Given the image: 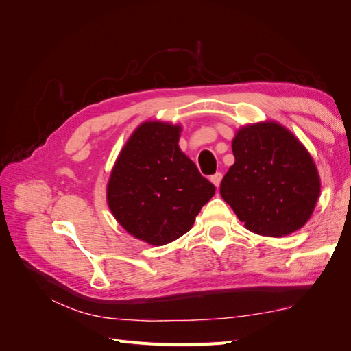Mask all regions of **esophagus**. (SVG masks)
<instances>
[{"label": "esophagus", "instance_id": "obj_1", "mask_svg": "<svg viewBox=\"0 0 351 351\" xmlns=\"http://www.w3.org/2000/svg\"><path fill=\"white\" fill-rule=\"evenodd\" d=\"M221 180H222V174H221V173H215L214 176H210V182L215 184V187H218V186H219Z\"/></svg>", "mask_w": 351, "mask_h": 351}]
</instances>
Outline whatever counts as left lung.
<instances>
[{
    "label": "left lung",
    "mask_w": 351,
    "mask_h": 351,
    "mask_svg": "<svg viewBox=\"0 0 351 351\" xmlns=\"http://www.w3.org/2000/svg\"><path fill=\"white\" fill-rule=\"evenodd\" d=\"M236 162L219 193L244 227L261 236L281 237L311 218L321 183L312 156L277 123L243 127L232 141Z\"/></svg>",
    "instance_id": "obj_1"
}]
</instances>
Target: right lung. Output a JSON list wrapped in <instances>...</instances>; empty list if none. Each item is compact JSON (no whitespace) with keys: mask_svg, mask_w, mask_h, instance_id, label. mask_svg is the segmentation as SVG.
I'll return each instance as SVG.
<instances>
[{"mask_svg":"<svg viewBox=\"0 0 351 351\" xmlns=\"http://www.w3.org/2000/svg\"><path fill=\"white\" fill-rule=\"evenodd\" d=\"M180 127L147 121L137 127L108 182V206L136 239L162 246L192 228L215 186L178 147Z\"/></svg>","mask_w":351,"mask_h":351,"instance_id":"add662e5","label":"right lung"}]
</instances>
